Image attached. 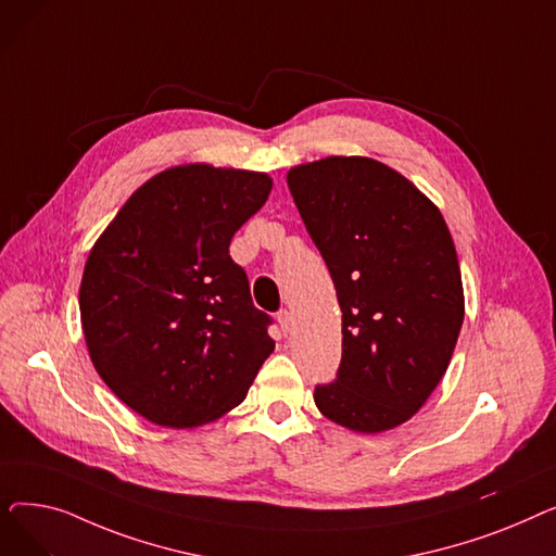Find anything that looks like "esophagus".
I'll return each instance as SVG.
<instances>
[{"instance_id": "esophagus-1", "label": "esophagus", "mask_w": 556, "mask_h": 556, "mask_svg": "<svg viewBox=\"0 0 556 556\" xmlns=\"http://www.w3.org/2000/svg\"><path fill=\"white\" fill-rule=\"evenodd\" d=\"M277 323H279V327H281L283 336H288V331H290V323H293V315H290V311H288V308H281V311L277 313Z\"/></svg>"}]
</instances>
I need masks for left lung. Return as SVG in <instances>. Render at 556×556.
Instances as JSON below:
<instances>
[{"mask_svg": "<svg viewBox=\"0 0 556 556\" xmlns=\"http://www.w3.org/2000/svg\"><path fill=\"white\" fill-rule=\"evenodd\" d=\"M286 180L342 311V361L315 405L349 430H390L442 381L462 329L451 231L413 182L369 157L302 164Z\"/></svg>", "mask_w": 556, "mask_h": 556, "instance_id": "1", "label": "left lung"}]
</instances>
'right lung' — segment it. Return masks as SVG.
<instances>
[{
	"instance_id": "1",
	"label": "right lung",
	"mask_w": 556,
	"mask_h": 556,
	"mask_svg": "<svg viewBox=\"0 0 556 556\" xmlns=\"http://www.w3.org/2000/svg\"><path fill=\"white\" fill-rule=\"evenodd\" d=\"M266 173L175 166L139 187L101 233L80 323L105 386L149 421L193 428L237 407L275 342L229 243L268 200Z\"/></svg>"
}]
</instances>
